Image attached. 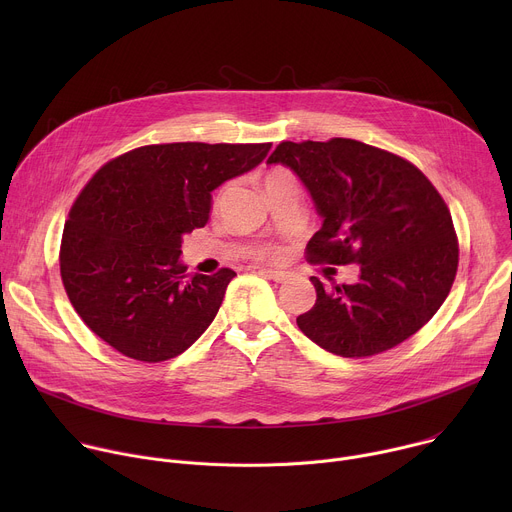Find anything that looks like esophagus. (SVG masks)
<instances>
[{"mask_svg":"<svg viewBox=\"0 0 512 512\" xmlns=\"http://www.w3.org/2000/svg\"><path fill=\"white\" fill-rule=\"evenodd\" d=\"M259 273H261L263 277L275 281V283H283V281H287V277H289V273H285V271H273V269H261Z\"/></svg>","mask_w":512,"mask_h":512,"instance_id":"34e87169","label":"esophagus"}]
</instances>
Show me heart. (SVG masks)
Segmentation results:
<instances>
[{"label":"heart","instance_id":"obj_1","mask_svg":"<svg viewBox=\"0 0 512 512\" xmlns=\"http://www.w3.org/2000/svg\"><path fill=\"white\" fill-rule=\"evenodd\" d=\"M281 174H285V172H279V170H277V172H271V174H269L265 180H271V178H275V176H281ZM265 255H273V251H265Z\"/></svg>","mask_w":512,"mask_h":512}]
</instances>
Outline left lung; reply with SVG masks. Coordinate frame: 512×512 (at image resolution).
<instances>
[{
	"label": "left lung",
	"instance_id": "obj_1",
	"mask_svg": "<svg viewBox=\"0 0 512 512\" xmlns=\"http://www.w3.org/2000/svg\"><path fill=\"white\" fill-rule=\"evenodd\" d=\"M267 164L294 172L322 218L310 263L360 267L358 281L326 289L298 316L324 350L360 358L385 352L425 326L446 302L458 271L452 214L411 162L356 139L281 141Z\"/></svg>",
	"mask_w": 512,
	"mask_h": 512
}]
</instances>
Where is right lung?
Here are the masks:
<instances>
[{
	"label": "right lung",
	"mask_w": 512,
	"mask_h": 512,
	"mask_svg": "<svg viewBox=\"0 0 512 512\" xmlns=\"http://www.w3.org/2000/svg\"><path fill=\"white\" fill-rule=\"evenodd\" d=\"M271 143L143 145L105 164L68 212L66 296L117 352L162 362L190 348L237 275L186 273L182 237L208 223L212 190L259 166Z\"/></svg>",
	"instance_id": "add662e5"
}]
</instances>
